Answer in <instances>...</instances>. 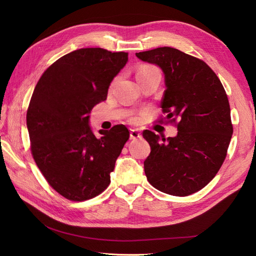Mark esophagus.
<instances>
[{
	"label": "esophagus",
	"mask_w": 256,
	"mask_h": 256,
	"mask_svg": "<svg viewBox=\"0 0 256 256\" xmlns=\"http://www.w3.org/2000/svg\"><path fill=\"white\" fill-rule=\"evenodd\" d=\"M141 138V134L138 129H132L130 131V138H131V140H136V138Z\"/></svg>",
	"instance_id": "1"
}]
</instances>
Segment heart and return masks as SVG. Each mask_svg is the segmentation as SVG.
Listing matches in <instances>:
<instances>
[{
  "mask_svg": "<svg viewBox=\"0 0 256 256\" xmlns=\"http://www.w3.org/2000/svg\"><path fill=\"white\" fill-rule=\"evenodd\" d=\"M157 70H159V69H158L157 67L152 66V65H145V66H143V67H141L140 69H138V72H136V76H141V74H144L157 72Z\"/></svg>",
  "mask_w": 256,
  "mask_h": 256,
  "instance_id": "1",
  "label": "heart"
}]
</instances>
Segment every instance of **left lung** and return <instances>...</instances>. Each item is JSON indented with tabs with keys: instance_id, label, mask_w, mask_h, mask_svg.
I'll return each mask as SVG.
<instances>
[{
	"instance_id": "8db88e82",
	"label": "left lung",
	"mask_w": 256,
	"mask_h": 256,
	"mask_svg": "<svg viewBox=\"0 0 256 256\" xmlns=\"http://www.w3.org/2000/svg\"><path fill=\"white\" fill-rule=\"evenodd\" d=\"M136 56L164 72L166 118L159 122L175 124L178 130L168 138L143 131L150 146L144 161L147 180L168 194L190 196L212 180L226 157L233 125L226 90L204 60L177 49L162 47Z\"/></svg>"
}]
</instances>
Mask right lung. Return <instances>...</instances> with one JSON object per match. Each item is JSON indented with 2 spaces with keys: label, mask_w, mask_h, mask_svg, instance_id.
<instances>
[{
  "label": "right lung",
  "mask_w": 256,
  "mask_h": 256,
  "mask_svg": "<svg viewBox=\"0 0 256 256\" xmlns=\"http://www.w3.org/2000/svg\"><path fill=\"white\" fill-rule=\"evenodd\" d=\"M128 53L83 48L62 56L38 80L28 108L30 152L38 168L62 196L82 202L110 184V173L129 138L125 125L99 130L90 113L104 102Z\"/></svg>",
  "instance_id": "add662e5"
}]
</instances>
